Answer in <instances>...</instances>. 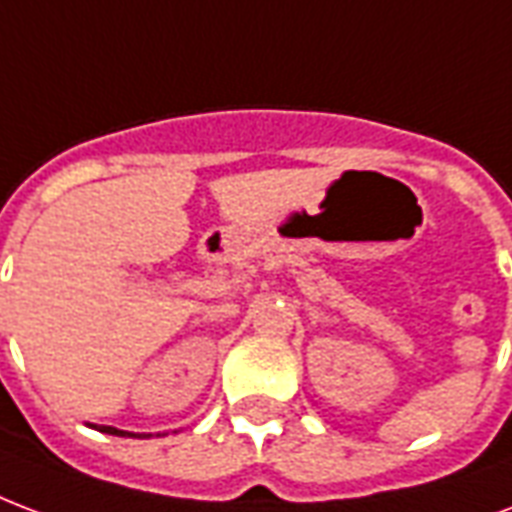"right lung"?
Returning a JSON list of instances; mask_svg holds the SVG:
<instances>
[{"instance_id": "add662e5", "label": "right lung", "mask_w": 512, "mask_h": 512, "mask_svg": "<svg viewBox=\"0 0 512 512\" xmlns=\"http://www.w3.org/2000/svg\"><path fill=\"white\" fill-rule=\"evenodd\" d=\"M91 429H99V432L105 434H129V437H153V434H134V432H124V429H115V426H99V424H88ZM159 437V434H156Z\"/></svg>"}]
</instances>
